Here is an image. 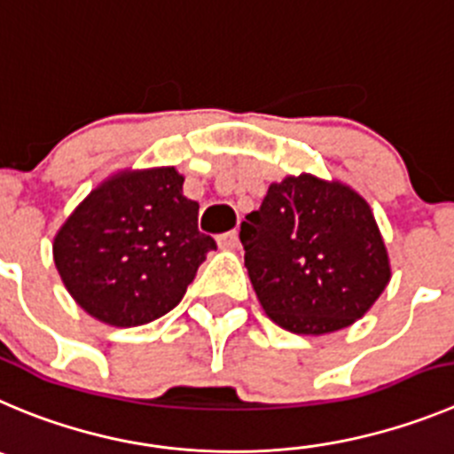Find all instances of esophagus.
<instances>
[{"label":"esophagus","mask_w":454,"mask_h":454,"mask_svg":"<svg viewBox=\"0 0 454 454\" xmlns=\"http://www.w3.org/2000/svg\"><path fill=\"white\" fill-rule=\"evenodd\" d=\"M217 244L219 248H223V251H235V248H239V232L237 231L223 232V235L217 237Z\"/></svg>","instance_id":"obj_1"}]
</instances>
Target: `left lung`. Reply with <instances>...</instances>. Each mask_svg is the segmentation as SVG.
Instances as JSON below:
<instances>
[{
    "mask_svg": "<svg viewBox=\"0 0 454 454\" xmlns=\"http://www.w3.org/2000/svg\"><path fill=\"white\" fill-rule=\"evenodd\" d=\"M239 239L262 309L286 332L349 327L389 282L370 206L338 181L300 175L270 184L260 210L241 222Z\"/></svg>",
    "mask_w": 454,
    "mask_h": 454,
    "instance_id": "obj_1",
    "label": "left lung"
}]
</instances>
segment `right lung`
Wrapping results in <instances>:
<instances>
[{"mask_svg":"<svg viewBox=\"0 0 454 454\" xmlns=\"http://www.w3.org/2000/svg\"><path fill=\"white\" fill-rule=\"evenodd\" d=\"M175 168L121 172L91 190L53 239L71 298L100 323L138 327L165 316L217 244L197 228Z\"/></svg>","mask_w":454,"mask_h":454,"instance_id":"1","label":"right lung"}]
</instances>
